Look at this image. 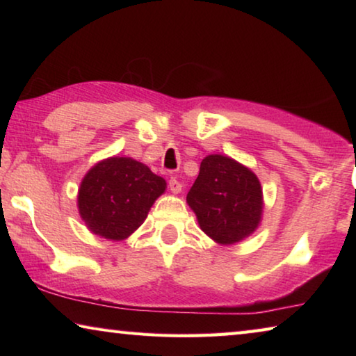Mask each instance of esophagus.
Listing matches in <instances>:
<instances>
[{
	"label": "esophagus",
	"mask_w": 356,
	"mask_h": 356,
	"mask_svg": "<svg viewBox=\"0 0 356 356\" xmlns=\"http://www.w3.org/2000/svg\"><path fill=\"white\" fill-rule=\"evenodd\" d=\"M170 190L174 193V195H177V193L182 191V184H180L176 177H171V180H170Z\"/></svg>",
	"instance_id": "obj_1"
}]
</instances>
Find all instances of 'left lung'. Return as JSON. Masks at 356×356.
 I'll return each instance as SVG.
<instances>
[{"label": "left lung", "instance_id": "1", "mask_svg": "<svg viewBox=\"0 0 356 356\" xmlns=\"http://www.w3.org/2000/svg\"><path fill=\"white\" fill-rule=\"evenodd\" d=\"M186 202L200 227L220 245H234L251 236L262 218L264 197L256 174L218 154L201 161Z\"/></svg>", "mask_w": 356, "mask_h": 356}]
</instances>
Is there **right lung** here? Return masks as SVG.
Instances as JSON below:
<instances>
[{
    "label": "right lung",
    "instance_id": "1",
    "mask_svg": "<svg viewBox=\"0 0 356 356\" xmlns=\"http://www.w3.org/2000/svg\"><path fill=\"white\" fill-rule=\"evenodd\" d=\"M166 190V180L130 156L99 161L83 177L78 212L89 231L108 240H124L140 227Z\"/></svg>",
    "mask_w": 356,
    "mask_h": 356
}]
</instances>
